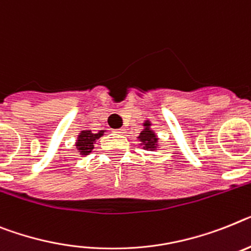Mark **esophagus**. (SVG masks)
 <instances>
[{"label":"esophagus","instance_id":"1","mask_svg":"<svg viewBox=\"0 0 251 251\" xmlns=\"http://www.w3.org/2000/svg\"><path fill=\"white\" fill-rule=\"evenodd\" d=\"M115 132H117V134H125V132H126V130L124 129V127H121V129H117V130H115Z\"/></svg>","mask_w":251,"mask_h":251}]
</instances>
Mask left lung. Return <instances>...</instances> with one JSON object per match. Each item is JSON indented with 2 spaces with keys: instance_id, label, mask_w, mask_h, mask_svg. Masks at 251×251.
Segmentation results:
<instances>
[{
  "instance_id": "8db88e82",
  "label": "left lung",
  "mask_w": 251,
  "mask_h": 251,
  "mask_svg": "<svg viewBox=\"0 0 251 251\" xmlns=\"http://www.w3.org/2000/svg\"><path fill=\"white\" fill-rule=\"evenodd\" d=\"M136 139L139 140V145L145 151H155L157 149L161 148L159 138H158L154 130L151 129V120H145L143 122V130Z\"/></svg>"
}]
</instances>
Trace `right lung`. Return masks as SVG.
Instances as JSON below:
<instances>
[{
    "mask_svg": "<svg viewBox=\"0 0 251 251\" xmlns=\"http://www.w3.org/2000/svg\"><path fill=\"white\" fill-rule=\"evenodd\" d=\"M104 132H107V130H100L97 132H93L89 129L81 130L76 140H75V149L77 151V154L80 157H85V155L90 154L94 149V144L97 143V140L100 136L104 135Z\"/></svg>",
    "mask_w": 251,
    "mask_h": 251,
    "instance_id": "obj_1",
    "label": "right lung"
}]
</instances>
